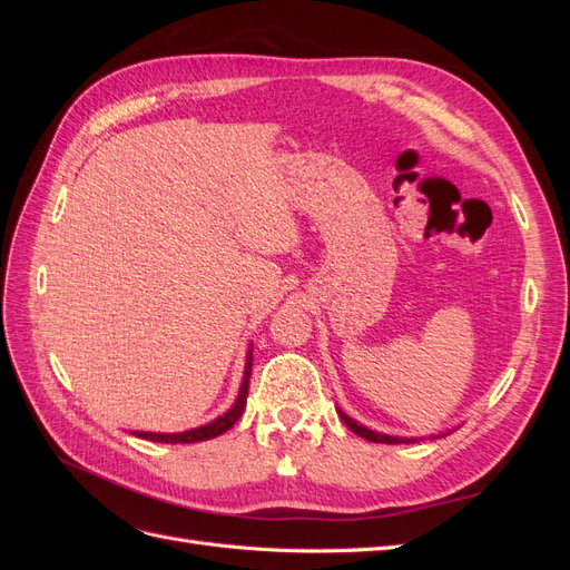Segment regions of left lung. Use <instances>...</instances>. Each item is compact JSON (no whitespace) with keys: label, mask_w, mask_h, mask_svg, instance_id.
Returning <instances> with one entry per match:
<instances>
[{"label":"left lung","mask_w":570,"mask_h":570,"mask_svg":"<svg viewBox=\"0 0 570 570\" xmlns=\"http://www.w3.org/2000/svg\"><path fill=\"white\" fill-rule=\"evenodd\" d=\"M340 416H342V421H344V425H347L352 433H356L358 438H364V440H368V442H383V444H409V442H416V440H409V438H392V435H381V433H373V430H368V428H364V425H358L356 421H352L347 413H342L340 411Z\"/></svg>","instance_id":"obj_1"}]
</instances>
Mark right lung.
Here are the masks:
<instances>
[{
  "label": "right lung",
  "mask_w": 570,
  "mask_h": 570,
  "mask_svg": "<svg viewBox=\"0 0 570 570\" xmlns=\"http://www.w3.org/2000/svg\"><path fill=\"white\" fill-rule=\"evenodd\" d=\"M249 375H252V352L247 356V368H245V377H243V387H239V394H237V402L235 406L223 413L220 419L206 423L202 428H195V430H187V433H174V435H166V433H137L142 440H149V442H166V444H189V442H204V440H212L216 435H223L226 430H230L235 425V421L243 416L245 411V404H247V392H249Z\"/></svg>",
  "instance_id": "right-lung-1"
}]
</instances>
